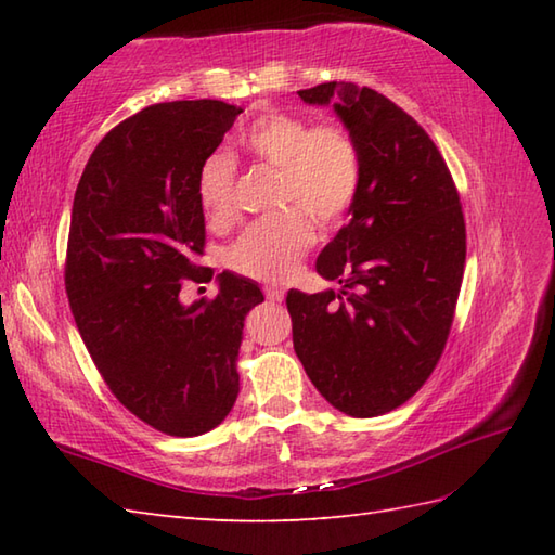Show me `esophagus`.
I'll return each mask as SVG.
<instances>
[{"label": "esophagus", "instance_id": "34e87169", "mask_svg": "<svg viewBox=\"0 0 555 555\" xmlns=\"http://www.w3.org/2000/svg\"><path fill=\"white\" fill-rule=\"evenodd\" d=\"M264 296H267L269 302H281V300H284V291H281L279 286H267Z\"/></svg>", "mask_w": 555, "mask_h": 555}]
</instances>
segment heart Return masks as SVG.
Masks as SVG:
<instances>
[{"mask_svg": "<svg viewBox=\"0 0 555 555\" xmlns=\"http://www.w3.org/2000/svg\"><path fill=\"white\" fill-rule=\"evenodd\" d=\"M250 157L276 169L274 207H283L250 223L229 250V267L247 279L284 281L296 271L312 245L314 217L334 227L348 215L360 191L362 159L358 143L336 124L310 126L300 116L271 112L243 135ZM197 199L211 223L235 215V162L215 152L197 173Z\"/></svg>", "mask_w": 555, "mask_h": 555, "instance_id": "b5f03b06", "label": "heart"}]
</instances>
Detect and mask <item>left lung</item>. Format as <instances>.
Returning a JSON list of instances; mask_svg holds the SVG:
<instances>
[{
  "label": "left lung",
  "instance_id": "obj_1",
  "mask_svg": "<svg viewBox=\"0 0 555 555\" xmlns=\"http://www.w3.org/2000/svg\"><path fill=\"white\" fill-rule=\"evenodd\" d=\"M334 109L358 143L362 181L350 221L317 257L340 293L288 291L293 348L328 403L376 417L415 396L439 364L465 271V217L427 131L356 82L298 90Z\"/></svg>",
  "mask_w": 555,
  "mask_h": 555
}]
</instances>
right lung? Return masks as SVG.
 Masks as SVG:
<instances>
[{"label": "right lung", "instance_id": "1", "mask_svg": "<svg viewBox=\"0 0 555 555\" xmlns=\"http://www.w3.org/2000/svg\"><path fill=\"white\" fill-rule=\"evenodd\" d=\"M241 112L183 100L128 116L90 155L70 209L64 284L82 344L116 400L169 436H199L229 415L243 320L264 300L231 271L215 298L179 300L185 281L215 276L197 264V173Z\"/></svg>", "mask_w": 555, "mask_h": 555}]
</instances>
